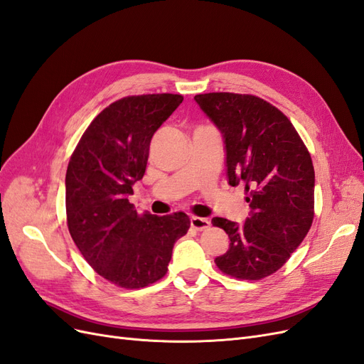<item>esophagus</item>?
<instances>
[{"label":"esophagus","mask_w":364,"mask_h":364,"mask_svg":"<svg viewBox=\"0 0 364 364\" xmlns=\"http://www.w3.org/2000/svg\"><path fill=\"white\" fill-rule=\"evenodd\" d=\"M190 223H191V228L197 229V230H205L209 228V225H211V222H209L208 218H203V217H196L193 215L190 218Z\"/></svg>","instance_id":"esophagus-1"}]
</instances>
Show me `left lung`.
<instances>
[{
  "label": "left lung",
  "mask_w": 364,
  "mask_h": 364,
  "mask_svg": "<svg viewBox=\"0 0 364 364\" xmlns=\"http://www.w3.org/2000/svg\"><path fill=\"white\" fill-rule=\"evenodd\" d=\"M223 136L229 185H245L250 206L243 225L214 217L230 243L217 267L258 281L279 270L314 218V167L304 141L279 109L255 95L209 92L194 97Z\"/></svg>",
  "instance_id": "left-lung-1"
}]
</instances>
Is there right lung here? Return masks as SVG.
Listing matches in <instances>:
<instances>
[{
  "label": "right lung",
  "mask_w": 364,
  "mask_h": 364,
  "mask_svg": "<svg viewBox=\"0 0 364 364\" xmlns=\"http://www.w3.org/2000/svg\"><path fill=\"white\" fill-rule=\"evenodd\" d=\"M183 97L147 94L109 105L85 130L68 164L67 220L87 264L123 289H141L168 270L173 246L190 229L183 213L138 214L129 202L146 173L150 141Z\"/></svg>",
  "instance_id": "add662e5"
}]
</instances>
